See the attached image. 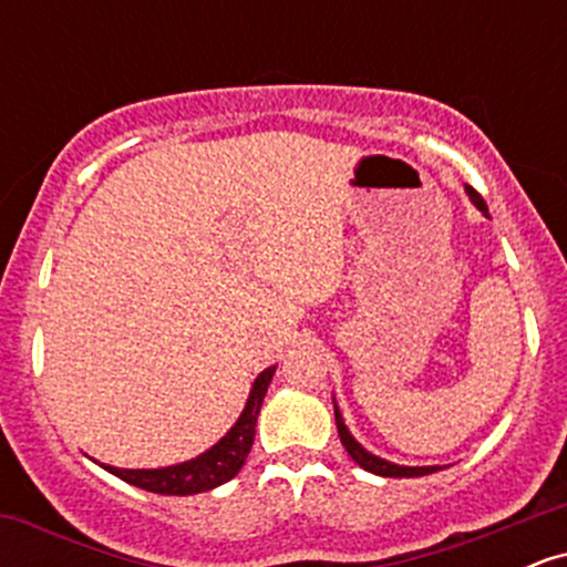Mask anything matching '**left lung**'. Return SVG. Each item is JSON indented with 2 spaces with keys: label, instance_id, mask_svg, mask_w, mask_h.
Returning a JSON list of instances; mask_svg holds the SVG:
<instances>
[{
  "label": "left lung",
  "instance_id": "8db88e82",
  "mask_svg": "<svg viewBox=\"0 0 567 567\" xmlns=\"http://www.w3.org/2000/svg\"><path fill=\"white\" fill-rule=\"evenodd\" d=\"M466 194H470V199L487 216L485 199L480 197V194L474 192L472 186H466ZM336 426H338V437H341L343 447H347V453L351 455V458H354V464H360L365 472L379 474V477H424V474H432V472L442 470V466H400V464H392V461L379 458V455L365 451V447H362L360 442H357L349 434V429H347V424H343V415H341V410H338V405H336Z\"/></svg>",
  "mask_w": 567,
  "mask_h": 567
}]
</instances>
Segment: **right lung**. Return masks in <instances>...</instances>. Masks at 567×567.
I'll use <instances>...</instances> for the list:
<instances>
[{
	"mask_svg": "<svg viewBox=\"0 0 567 567\" xmlns=\"http://www.w3.org/2000/svg\"><path fill=\"white\" fill-rule=\"evenodd\" d=\"M277 365L266 368L252 383L250 396H247L245 410L239 413L237 424L220 437L210 451H205L197 458L184 461V464L165 466V470H120V466L101 464L103 470L112 472L114 477L141 487L148 493H162V496H194V493L213 491V487L229 483L237 477V472L245 466L247 453H250L252 440H256L258 413H261L266 389H269L271 375Z\"/></svg>",
	"mask_w": 567,
	"mask_h": 567,
	"instance_id": "right-lung-1",
	"label": "right lung"
}]
</instances>
